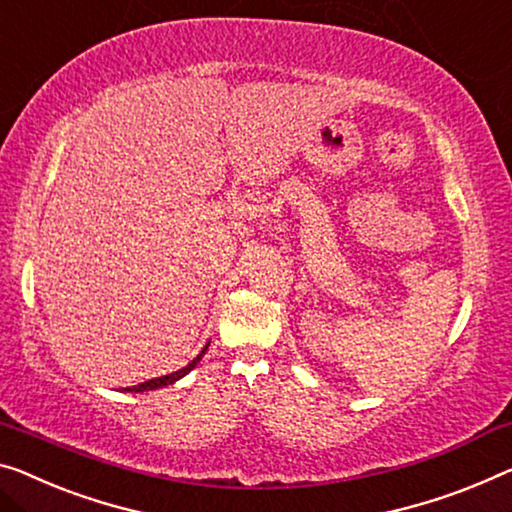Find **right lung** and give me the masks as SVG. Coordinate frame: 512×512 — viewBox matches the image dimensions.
Here are the masks:
<instances>
[{
	"mask_svg": "<svg viewBox=\"0 0 512 512\" xmlns=\"http://www.w3.org/2000/svg\"><path fill=\"white\" fill-rule=\"evenodd\" d=\"M209 347H204L202 349V354L197 356V358H193V361H190L186 368H181V370H177V372H172V375H165V377H158V379H149V381H144V384H137V386H131V388H126V391H135V393H142V391H151V388H160V386H167V384H174V381L177 379H181L183 375H188L190 370L195 368L197 363H200V358L204 356V352H207Z\"/></svg>",
	"mask_w": 512,
	"mask_h": 512,
	"instance_id": "obj_1",
	"label": "right lung"
}]
</instances>
